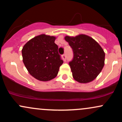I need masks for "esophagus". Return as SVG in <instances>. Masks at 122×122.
<instances>
[{"label": "esophagus", "mask_w": 122, "mask_h": 122, "mask_svg": "<svg viewBox=\"0 0 122 122\" xmlns=\"http://www.w3.org/2000/svg\"><path fill=\"white\" fill-rule=\"evenodd\" d=\"M62 58L63 60H64V61H66V54H64L62 55Z\"/></svg>", "instance_id": "34e87169"}]
</instances>
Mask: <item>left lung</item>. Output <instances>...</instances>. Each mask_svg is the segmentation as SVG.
Returning <instances> with one entry per match:
<instances>
[{"mask_svg":"<svg viewBox=\"0 0 122 122\" xmlns=\"http://www.w3.org/2000/svg\"><path fill=\"white\" fill-rule=\"evenodd\" d=\"M73 51V58L69 64L73 79L80 83H87L97 77L104 65L105 53L95 40L85 34L66 36Z\"/></svg>","mask_w":122,"mask_h":122,"instance_id":"left-lung-1","label":"left lung"}]
</instances>
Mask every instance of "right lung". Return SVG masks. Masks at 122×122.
Listing matches in <instances>:
<instances>
[{
    "label": "right lung",
    "instance_id": "add662e5",
    "mask_svg": "<svg viewBox=\"0 0 122 122\" xmlns=\"http://www.w3.org/2000/svg\"><path fill=\"white\" fill-rule=\"evenodd\" d=\"M54 36L41 34L31 39L22 50L23 62L36 79L47 81L57 76L63 64Z\"/></svg>",
    "mask_w": 122,
    "mask_h": 122
}]
</instances>
